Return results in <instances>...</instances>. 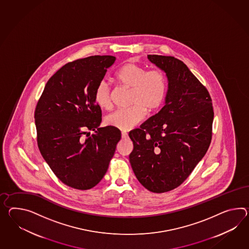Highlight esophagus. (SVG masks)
Here are the masks:
<instances>
[{
    "label": "esophagus",
    "instance_id": "34e87169",
    "mask_svg": "<svg viewBox=\"0 0 249 249\" xmlns=\"http://www.w3.org/2000/svg\"><path fill=\"white\" fill-rule=\"evenodd\" d=\"M122 139H127V132H125V131H123V132H122Z\"/></svg>",
    "mask_w": 249,
    "mask_h": 249
}]
</instances>
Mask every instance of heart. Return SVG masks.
Masks as SVG:
<instances>
[{
  "mask_svg": "<svg viewBox=\"0 0 249 249\" xmlns=\"http://www.w3.org/2000/svg\"><path fill=\"white\" fill-rule=\"evenodd\" d=\"M116 78L132 89L130 103L127 109H117L106 117L108 126L127 131L136 127L146 117V109L153 111L164 101L166 81L164 73L159 70L146 69L135 63L126 64L117 72ZM94 101L98 106L109 109L111 106L110 89L107 82L98 84L94 91Z\"/></svg>",
  "mask_w": 249,
  "mask_h": 249,
  "instance_id": "1",
  "label": "heart"
}]
</instances>
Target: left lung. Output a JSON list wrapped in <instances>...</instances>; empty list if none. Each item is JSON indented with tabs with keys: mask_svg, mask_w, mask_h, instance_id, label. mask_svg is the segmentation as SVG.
I'll return each instance as SVG.
<instances>
[{
	"mask_svg": "<svg viewBox=\"0 0 249 249\" xmlns=\"http://www.w3.org/2000/svg\"><path fill=\"white\" fill-rule=\"evenodd\" d=\"M167 78L164 107L131 130L129 162L139 182L156 194L178 187L211 144L213 112L206 88L173 56L148 55Z\"/></svg>",
	"mask_w": 249,
	"mask_h": 249,
	"instance_id": "1",
	"label": "left lung"
}]
</instances>
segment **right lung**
<instances>
[{
	"mask_svg": "<svg viewBox=\"0 0 249 249\" xmlns=\"http://www.w3.org/2000/svg\"><path fill=\"white\" fill-rule=\"evenodd\" d=\"M116 57L94 55L68 63L48 81L36 104L37 146L61 182L89 190L106 174L121 140L115 127H99L94 91ZM92 130L95 133L89 135ZM87 137H85V135Z\"/></svg>",
	"mask_w": 249,
	"mask_h": 249,
	"instance_id": "1",
	"label": "right lung"
}]
</instances>
